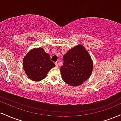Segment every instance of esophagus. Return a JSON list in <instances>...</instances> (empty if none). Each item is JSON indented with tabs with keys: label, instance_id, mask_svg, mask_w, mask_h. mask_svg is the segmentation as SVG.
I'll list each match as a JSON object with an SVG mask.
<instances>
[{
	"label": "esophagus",
	"instance_id": "obj_1",
	"mask_svg": "<svg viewBox=\"0 0 121 121\" xmlns=\"http://www.w3.org/2000/svg\"><path fill=\"white\" fill-rule=\"evenodd\" d=\"M55 66H56V67H58V63H57V62H55Z\"/></svg>",
	"mask_w": 121,
	"mask_h": 121
}]
</instances>
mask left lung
<instances>
[{
	"label": "left lung",
	"instance_id": "1",
	"mask_svg": "<svg viewBox=\"0 0 121 121\" xmlns=\"http://www.w3.org/2000/svg\"><path fill=\"white\" fill-rule=\"evenodd\" d=\"M63 58L60 73L66 83L72 86H79L89 78L93 70V62L82 45L79 44L69 50Z\"/></svg>",
	"mask_w": 121,
	"mask_h": 121
}]
</instances>
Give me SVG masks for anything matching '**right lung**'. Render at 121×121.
Here are the masks:
<instances>
[{"mask_svg": "<svg viewBox=\"0 0 121 121\" xmlns=\"http://www.w3.org/2000/svg\"><path fill=\"white\" fill-rule=\"evenodd\" d=\"M23 65L26 74L34 81L43 79L50 69L55 66L50 55L42 48L30 51L24 58Z\"/></svg>", "mask_w": 121, "mask_h": 121, "instance_id": "obj_1", "label": "right lung"}]
</instances>
